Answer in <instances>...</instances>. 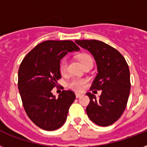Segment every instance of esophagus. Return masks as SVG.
Here are the masks:
<instances>
[{
	"label": "esophagus",
	"mask_w": 147,
	"mask_h": 147,
	"mask_svg": "<svg viewBox=\"0 0 147 147\" xmlns=\"http://www.w3.org/2000/svg\"><path fill=\"white\" fill-rule=\"evenodd\" d=\"M76 98H80V97L82 96V94H80V93H76Z\"/></svg>",
	"instance_id": "esophagus-1"
}]
</instances>
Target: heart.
Wrapping results in <instances>:
<instances>
[{
	"label": "heart",
	"mask_w": 147,
	"mask_h": 147,
	"mask_svg": "<svg viewBox=\"0 0 147 147\" xmlns=\"http://www.w3.org/2000/svg\"><path fill=\"white\" fill-rule=\"evenodd\" d=\"M78 60L80 61L83 67L88 64L92 63L93 64V59L92 56L86 53H82L78 56ZM67 68V62L66 60H62L61 64H60V71L61 73H65L66 71ZM87 83V80L85 78H73L67 83V86L69 88L74 91H82L85 88V85Z\"/></svg>",
	"instance_id": "obj_1"
}]
</instances>
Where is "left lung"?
I'll list each match as a JSON object with an SVG mask.
<instances>
[{
	"instance_id": "left-lung-1",
	"label": "left lung",
	"mask_w": 147,
	"mask_h": 147,
	"mask_svg": "<svg viewBox=\"0 0 147 147\" xmlns=\"http://www.w3.org/2000/svg\"><path fill=\"white\" fill-rule=\"evenodd\" d=\"M89 51L96 62L98 74L91 91L101 90L97 98L88 92L90 98L86 112L90 120L101 127L111 125L118 120L127 106L130 91V70L123 56L109 45L95 40H76Z\"/></svg>"
}]
</instances>
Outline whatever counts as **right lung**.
Here are the masks:
<instances>
[{
  "label": "right lung",
  "instance_id": "right-lung-1",
  "mask_svg": "<svg viewBox=\"0 0 147 147\" xmlns=\"http://www.w3.org/2000/svg\"><path fill=\"white\" fill-rule=\"evenodd\" d=\"M79 50L70 40H47L33 48L20 65L18 89L24 110L42 130H57L66 121L76 94L64 90L55 98L52 90L61 78V59L68 53Z\"/></svg>",
  "mask_w": 147,
  "mask_h": 147
}]
</instances>
